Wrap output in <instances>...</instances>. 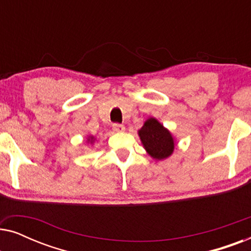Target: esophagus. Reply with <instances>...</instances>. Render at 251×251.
<instances>
[{
  "label": "esophagus",
  "instance_id": "1",
  "mask_svg": "<svg viewBox=\"0 0 251 251\" xmlns=\"http://www.w3.org/2000/svg\"><path fill=\"white\" fill-rule=\"evenodd\" d=\"M125 129V126L120 125V123H114V125H113V130H114L115 132H123Z\"/></svg>",
  "mask_w": 251,
  "mask_h": 251
}]
</instances>
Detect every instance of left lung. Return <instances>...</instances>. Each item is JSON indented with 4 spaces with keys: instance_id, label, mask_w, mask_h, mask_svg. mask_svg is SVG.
<instances>
[{
    "instance_id": "left-lung-1",
    "label": "left lung",
    "mask_w": 251,
    "mask_h": 251,
    "mask_svg": "<svg viewBox=\"0 0 251 251\" xmlns=\"http://www.w3.org/2000/svg\"><path fill=\"white\" fill-rule=\"evenodd\" d=\"M138 135L144 149L153 159L163 160L173 154L175 150L174 137L156 119H147Z\"/></svg>"
}]
</instances>
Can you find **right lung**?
Returning a JSON list of instances; mask_svg holds the SVG:
<instances>
[{"label": "right lung", "mask_w": 251, "mask_h": 251, "mask_svg": "<svg viewBox=\"0 0 251 251\" xmlns=\"http://www.w3.org/2000/svg\"><path fill=\"white\" fill-rule=\"evenodd\" d=\"M88 142H90V143H94L95 142V137H89V138H88Z\"/></svg>", "instance_id": "obj_1"}]
</instances>
